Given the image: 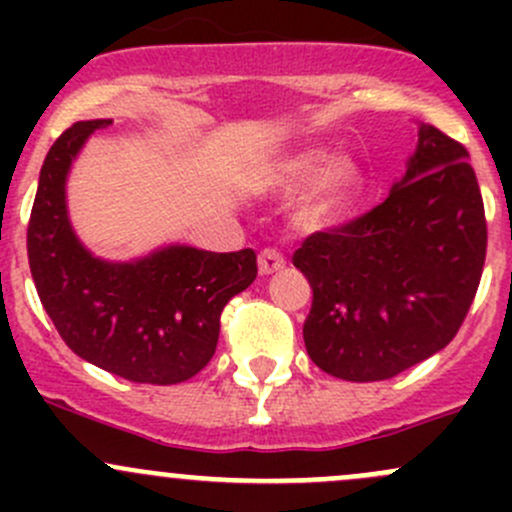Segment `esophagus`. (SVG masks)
Wrapping results in <instances>:
<instances>
[{
	"label": "esophagus",
	"mask_w": 512,
	"mask_h": 512,
	"mask_svg": "<svg viewBox=\"0 0 512 512\" xmlns=\"http://www.w3.org/2000/svg\"><path fill=\"white\" fill-rule=\"evenodd\" d=\"M257 265H260V275H272V272H280L287 265V260L275 247H265L257 257Z\"/></svg>",
	"instance_id": "1"
}]
</instances>
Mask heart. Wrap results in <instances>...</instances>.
Here are the masks:
<instances>
[{
	"label": "heart",
	"mask_w": 512,
	"mask_h": 512,
	"mask_svg": "<svg viewBox=\"0 0 512 512\" xmlns=\"http://www.w3.org/2000/svg\"><path fill=\"white\" fill-rule=\"evenodd\" d=\"M297 210L299 223L322 227L347 213L364 188V175L352 158H334L322 148L297 153L282 165V185L287 190L312 183Z\"/></svg>",
	"instance_id": "heart-1"
}]
</instances>
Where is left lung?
I'll return each mask as SVG.
<instances>
[{
  "mask_svg": "<svg viewBox=\"0 0 512 512\" xmlns=\"http://www.w3.org/2000/svg\"><path fill=\"white\" fill-rule=\"evenodd\" d=\"M406 178L359 218L317 230L292 262L312 285L309 359L344 381H384L458 334L483 275L488 225L468 151L423 126Z\"/></svg>",
  "mask_w": 512,
  "mask_h": 512,
  "instance_id": "8db88e82",
  "label": "left lung"
}]
</instances>
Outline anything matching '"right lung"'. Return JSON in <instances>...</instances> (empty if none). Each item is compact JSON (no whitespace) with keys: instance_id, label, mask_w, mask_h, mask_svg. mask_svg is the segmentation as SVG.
I'll use <instances>...</instances> for the list:
<instances>
[{"instance_id":"right-lung-1","label":"right lung","mask_w":512,"mask_h":512,"mask_svg":"<svg viewBox=\"0 0 512 512\" xmlns=\"http://www.w3.org/2000/svg\"><path fill=\"white\" fill-rule=\"evenodd\" d=\"M108 123H74L46 153L27 227L29 267L71 352L136 384H180L213 359L220 314L255 282L257 255L168 247L133 265L91 257L71 232L64 183L86 138Z\"/></svg>"}]
</instances>
